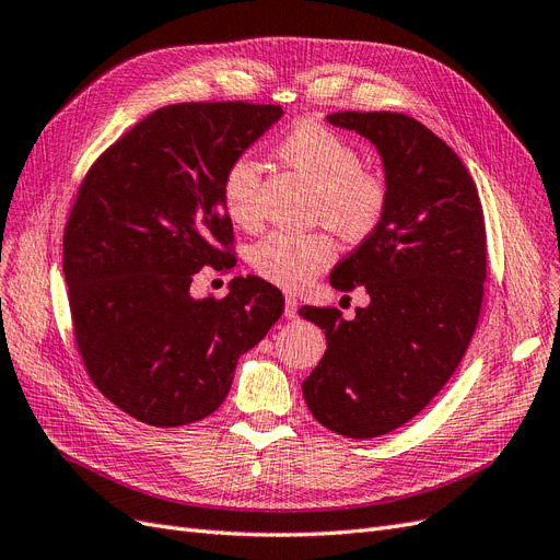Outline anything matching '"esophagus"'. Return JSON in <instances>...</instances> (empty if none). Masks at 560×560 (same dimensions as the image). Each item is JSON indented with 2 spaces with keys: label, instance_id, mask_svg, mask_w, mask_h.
Here are the masks:
<instances>
[{
  "label": "esophagus",
  "instance_id": "esophagus-1",
  "mask_svg": "<svg viewBox=\"0 0 560 560\" xmlns=\"http://www.w3.org/2000/svg\"><path fill=\"white\" fill-rule=\"evenodd\" d=\"M284 317L287 319H299V301L292 294L284 296Z\"/></svg>",
  "mask_w": 560,
  "mask_h": 560
}]
</instances>
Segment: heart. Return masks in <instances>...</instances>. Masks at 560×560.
<instances>
[{
  "label": "heart",
  "mask_w": 560,
  "mask_h": 560,
  "mask_svg": "<svg viewBox=\"0 0 560 560\" xmlns=\"http://www.w3.org/2000/svg\"><path fill=\"white\" fill-rule=\"evenodd\" d=\"M278 156L306 179L315 198V219L346 241H362L378 226L387 206L385 179L362 167V154L343 135L313 121L284 135ZM224 210L235 224L254 229L261 222V163L243 154L222 175ZM336 257L327 233H270L252 249V266L266 280L287 290L308 284Z\"/></svg>",
  "instance_id": "obj_1"
}]
</instances>
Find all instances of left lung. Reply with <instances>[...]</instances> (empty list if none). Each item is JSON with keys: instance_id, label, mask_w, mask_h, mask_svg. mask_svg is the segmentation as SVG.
<instances>
[{"instance_id": "1", "label": "left lung", "mask_w": 560, "mask_h": 560, "mask_svg": "<svg viewBox=\"0 0 560 560\" xmlns=\"http://www.w3.org/2000/svg\"><path fill=\"white\" fill-rule=\"evenodd\" d=\"M327 121L376 147L387 206L329 276L338 292L364 287L369 306L352 319L301 308L327 336L325 358L301 389L327 430L371 439L425 409L463 360L483 299V210L465 163L416 118L338 112Z\"/></svg>"}]
</instances>
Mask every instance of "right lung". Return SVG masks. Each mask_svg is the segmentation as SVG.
<instances>
[{
  "instance_id": "1",
  "label": "right lung",
  "mask_w": 560,
  "mask_h": 560,
  "mask_svg": "<svg viewBox=\"0 0 560 560\" xmlns=\"http://www.w3.org/2000/svg\"><path fill=\"white\" fill-rule=\"evenodd\" d=\"M278 105L182 103L149 114L100 156L65 229L77 346L109 401L154 428L208 418L241 354L284 311L278 287L238 276L194 299L202 266L229 268L222 175L282 118Z\"/></svg>"
}]
</instances>
